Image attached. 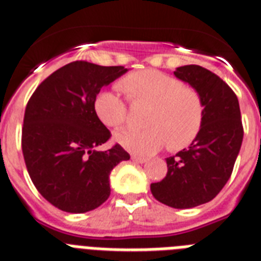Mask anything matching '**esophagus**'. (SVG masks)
<instances>
[{
	"instance_id": "1",
	"label": "esophagus",
	"mask_w": 261,
	"mask_h": 261,
	"mask_svg": "<svg viewBox=\"0 0 261 261\" xmlns=\"http://www.w3.org/2000/svg\"><path fill=\"white\" fill-rule=\"evenodd\" d=\"M132 160L135 161V163H139V164H143V163H145L148 159L146 157H141V156H136V154H132Z\"/></svg>"
}]
</instances>
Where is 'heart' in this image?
Listing matches in <instances>:
<instances>
[{"mask_svg": "<svg viewBox=\"0 0 261 261\" xmlns=\"http://www.w3.org/2000/svg\"><path fill=\"white\" fill-rule=\"evenodd\" d=\"M130 102L150 107L146 129H124L116 133L117 143L139 154L154 153L168 146L182 149L199 136L204 120L200 92L181 80L154 69L124 77L120 83ZM94 112L108 128L117 129L128 120V105L112 90H101L94 98Z\"/></svg>", "mask_w": 261, "mask_h": 261, "instance_id": "obj_1", "label": "heart"}]
</instances>
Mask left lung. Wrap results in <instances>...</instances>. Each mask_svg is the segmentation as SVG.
I'll return each mask as SVG.
<instances>
[{"label":"left lung","mask_w":261,"mask_h":261,"mask_svg":"<svg viewBox=\"0 0 261 261\" xmlns=\"http://www.w3.org/2000/svg\"><path fill=\"white\" fill-rule=\"evenodd\" d=\"M174 76L199 90L204 120L188 149L168 157V172L152 182V195L172 208H193L215 199L231 177L243 143L242 113L233 90L220 77L199 65L180 66Z\"/></svg>","instance_id":"left-lung-1"}]
</instances>
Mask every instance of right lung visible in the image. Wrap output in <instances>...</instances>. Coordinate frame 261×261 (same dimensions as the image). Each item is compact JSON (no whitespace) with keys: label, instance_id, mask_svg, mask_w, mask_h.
<instances>
[{"label":"right lung","instance_id":"1","mask_svg":"<svg viewBox=\"0 0 261 261\" xmlns=\"http://www.w3.org/2000/svg\"><path fill=\"white\" fill-rule=\"evenodd\" d=\"M128 69L73 61L34 90L23 116V160L34 187L56 208L70 213L96 210L111 195L112 169L130 156L111 139L94 112V98Z\"/></svg>","mask_w":261,"mask_h":261}]
</instances>
